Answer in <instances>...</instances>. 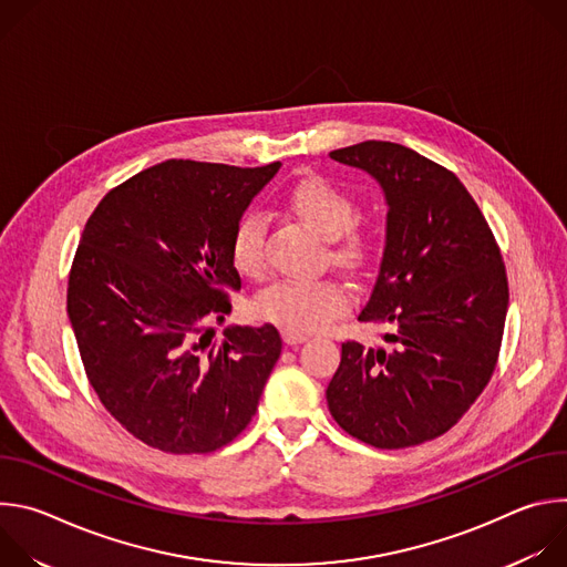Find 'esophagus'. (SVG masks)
<instances>
[{
	"instance_id": "34e87169",
	"label": "esophagus",
	"mask_w": 567,
	"mask_h": 567,
	"mask_svg": "<svg viewBox=\"0 0 567 567\" xmlns=\"http://www.w3.org/2000/svg\"><path fill=\"white\" fill-rule=\"evenodd\" d=\"M282 341L287 346H298L302 341H307V334H298V332H289V330H282Z\"/></svg>"
}]
</instances>
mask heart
<instances>
[{
    "label": "heart",
    "instance_id": "obj_1",
    "mask_svg": "<svg viewBox=\"0 0 567 567\" xmlns=\"http://www.w3.org/2000/svg\"><path fill=\"white\" fill-rule=\"evenodd\" d=\"M287 204L311 228L330 237L334 262L348 269L368 265L377 233L368 221L352 219L354 199L343 188L320 175H309L289 188ZM265 235L267 221L260 213H247L237 219L228 256L241 276H260L265 271ZM348 287L334 278L276 280L256 296L254 311L282 330L307 334L326 328L348 309Z\"/></svg>",
    "mask_w": 567,
    "mask_h": 567
}]
</instances>
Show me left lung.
Listing matches in <instances>:
<instances>
[{
  "label": "left lung",
  "mask_w": 567,
  "mask_h": 567,
  "mask_svg": "<svg viewBox=\"0 0 567 567\" xmlns=\"http://www.w3.org/2000/svg\"><path fill=\"white\" fill-rule=\"evenodd\" d=\"M330 156L385 193L383 260L359 320L388 326L390 348L346 341L328 406L374 449L417 446L453 429L496 370L509 305L501 247L462 182L420 152L363 141Z\"/></svg>",
  "instance_id": "left-lung-1"
}]
</instances>
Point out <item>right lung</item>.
Segmentation results:
<instances>
[{
  "instance_id": "add662e5",
  "label": "right lung",
  "mask_w": 567,
  "mask_h": 567,
  "mask_svg": "<svg viewBox=\"0 0 567 567\" xmlns=\"http://www.w3.org/2000/svg\"><path fill=\"white\" fill-rule=\"evenodd\" d=\"M278 168L171 158L112 188L85 224L66 287L80 359L110 415L156 451L213 453L258 411L278 330L213 341L206 326L241 287L233 228Z\"/></svg>"
}]
</instances>
